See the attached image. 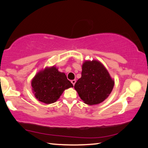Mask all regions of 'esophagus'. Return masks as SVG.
<instances>
[{"mask_svg": "<svg viewBox=\"0 0 148 148\" xmlns=\"http://www.w3.org/2000/svg\"><path fill=\"white\" fill-rule=\"evenodd\" d=\"M71 83H72L73 84V86H74V85H75V83H76V80L75 79H73V80H71Z\"/></svg>", "mask_w": 148, "mask_h": 148, "instance_id": "34e87169", "label": "esophagus"}]
</instances>
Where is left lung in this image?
<instances>
[{
	"label": "left lung",
	"instance_id": "8db88e82",
	"mask_svg": "<svg viewBox=\"0 0 148 148\" xmlns=\"http://www.w3.org/2000/svg\"><path fill=\"white\" fill-rule=\"evenodd\" d=\"M114 83L100 61L85 60L82 65V77L74 88L85 104L91 106L105 101L112 91Z\"/></svg>",
	"mask_w": 148,
	"mask_h": 148
}]
</instances>
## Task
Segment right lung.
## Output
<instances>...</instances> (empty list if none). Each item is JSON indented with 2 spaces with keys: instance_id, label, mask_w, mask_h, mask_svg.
<instances>
[{
  "instance_id": "add662e5",
  "label": "right lung",
  "mask_w": 148,
  "mask_h": 148,
  "mask_svg": "<svg viewBox=\"0 0 148 148\" xmlns=\"http://www.w3.org/2000/svg\"><path fill=\"white\" fill-rule=\"evenodd\" d=\"M31 83L35 97L47 104L56 102L65 89L73 87L65 73L59 71L55 65L39 70Z\"/></svg>"
}]
</instances>
